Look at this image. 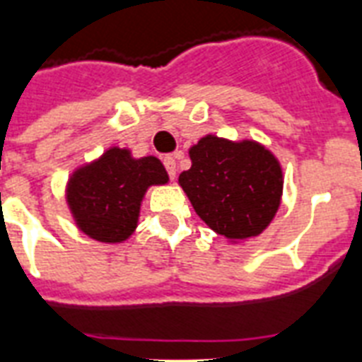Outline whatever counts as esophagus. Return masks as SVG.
<instances>
[{"label":"esophagus","mask_w":362,"mask_h":362,"mask_svg":"<svg viewBox=\"0 0 362 362\" xmlns=\"http://www.w3.org/2000/svg\"><path fill=\"white\" fill-rule=\"evenodd\" d=\"M163 165L165 169H167V173H169V176L175 180L176 178V159L173 158V156H167V158L163 159Z\"/></svg>","instance_id":"34e87169"}]
</instances>
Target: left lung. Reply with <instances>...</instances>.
<instances>
[{
    "label": "left lung",
    "instance_id": "8db88e82",
    "mask_svg": "<svg viewBox=\"0 0 362 362\" xmlns=\"http://www.w3.org/2000/svg\"><path fill=\"white\" fill-rule=\"evenodd\" d=\"M192 169L178 176L206 226L231 242L257 237L280 209L284 176L274 153L255 141L206 135L189 148Z\"/></svg>",
    "mask_w": 362,
    "mask_h": 362
}]
</instances>
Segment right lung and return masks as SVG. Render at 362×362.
Returning <instances> with one entry per match:
<instances>
[{
	"mask_svg": "<svg viewBox=\"0 0 362 362\" xmlns=\"http://www.w3.org/2000/svg\"><path fill=\"white\" fill-rule=\"evenodd\" d=\"M167 182L169 175L158 158L135 159L127 148L112 146L71 175L65 199L84 235L105 244H118L136 229L148 187Z\"/></svg>",
	"mask_w": 362,
	"mask_h": 362,
	"instance_id": "add662e5",
	"label": "right lung"
}]
</instances>
